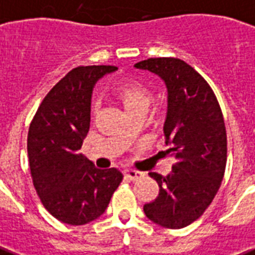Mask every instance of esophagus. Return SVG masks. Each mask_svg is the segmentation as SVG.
I'll return each mask as SVG.
<instances>
[{"instance_id": "34e87169", "label": "esophagus", "mask_w": 255, "mask_h": 255, "mask_svg": "<svg viewBox=\"0 0 255 255\" xmlns=\"http://www.w3.org/2000/svg\"><path fill=\"white\" fill-rule=\"evenodd\" d=\"M142 175L143 174H142L141 171L131 170V169H128V170H125V178L130 179V181H135V179L141 178Z\"/></svg>"}]
</instances>
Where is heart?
Wrapping results in <instances>:
<instances>
[{"label":"heart","mask_w":255,"mask_h":255,"mask_svg":"<svg viewBox=\"0 0 255 255\" xmlns=\"http://www.w3.org/2000/svg\"><path fill=\"white\" fill-rule=\"evenodd\" d=\"M114 94L129 116L135 113L146 114L151 104L150 90L138 82H126V84L120 85L116 89Z\"/></svg>","instance_id":"obj_1"}]
</instances>
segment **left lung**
Here are the masks:
<instances>
[{"label": "left lung", "mask_w": 255, "mask_h": 255, "mask_svg": "<svg viewBox=\"0 0 255 255\" xmlns=\"http://www.w3.org/2000/svg\"><path fill=\"white\" fill-rule=\"evenodd\" d=\"M134 68L154 73L166 85L163 135L175 158L166 177L149 173L159 193L143 212L159 226L182 229L202 216L224 178L228 141L222 112L208 82L185 61L149 58Z\"/></svg>", "instance_id": "obj_1"}]
</instances>
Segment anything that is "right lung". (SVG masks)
<instances>
[{
    "label": "right lung",
    "instance_id": "add662e5",
    "mask_svg": "<svg viewBox=\"0 0 255 255\" xmlns=\"http://www.w3.org/2000/svg\"><path fill=\"white\" fill-rule=\"evenodd\" d=\"M116 66H78L43 98L27 134L35 191L47 212L68 225H85L105 213L124 175L101 170L80 153L90 128L94 85Z\"/></svg>",
    "mask_w": 255,
    "mask_h": 255
}]
</instances>
